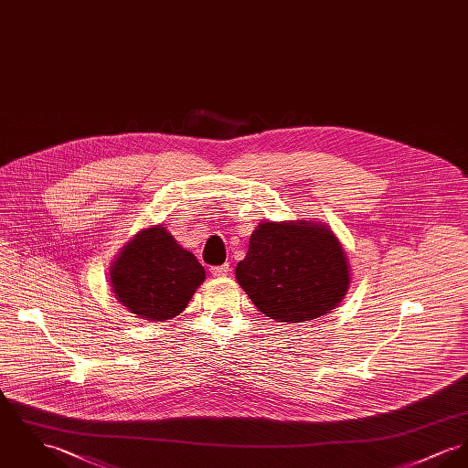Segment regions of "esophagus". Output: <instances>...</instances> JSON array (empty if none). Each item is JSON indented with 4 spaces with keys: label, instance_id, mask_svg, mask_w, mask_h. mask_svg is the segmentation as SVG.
I'll use <instances>...</instances> for the list:
<instances>
[{
    "label": "esophagus",
    "instance_id": "esophagus-1",
    "mask_svg": "<svg viewBox=\"0 0 468 468\" xmlns=\"http://www.w3.org/2000/svg\"><path fill=\"white\" fill-rule=\"evenodd\" d=\"M229 271H230V266H229L227 262L221 264V266H213V268H211V273H213L215 277H227Z\"/></svg>",
    "mask_w": 468,
    "mask_h": 468
}]
</instances>
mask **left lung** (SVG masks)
Segmentation results:
<instances>
[{"instance_id": "8db88e82", "label": "left lung", "mask_w": 468, "mask_h": 468, "mask_svg": "<svg viewBox=\"0 0 468 468\" xmlns=\"http://www.w3.org/2000/svg\"><path fill=\"white\" fill-rule=\"evenodd\" d=\"M236 279L259 311L281 323H305L334 311L351 282L335 234L307 219L261 223Z\"/></svg>"}]
</instances>
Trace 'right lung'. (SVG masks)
<instances>
[{"label":"right lung","instance_id":"1","mask_svg":"<svg viewBox=\"0 0 468 468\" xmlns=\"http://www.w3.org/2000/svg\"><path fill=\"white\" fill-rule=\"evenodd\" d=\"M204 279V266L161 225L140 230L110 268L117 300L151 321L172 319L185 311Z\"/></svg>","mask_w":468,"mask_h":468}]
</instances>
